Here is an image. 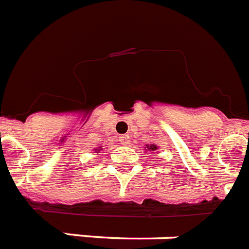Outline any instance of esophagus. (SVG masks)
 <instances>
[{
	"instance_id": "esophagus-1",
	"label": "esophagus",
	"mask_w": 249,
	"mask_h": 249,
	"mask_svg": "<svg viewBox=\"0 0 249 249\" xmlns=\"http://www.w3.org/2000/svg\"><path fill=\"white\" fill-rule=\"evenodd\" d=\"M119 139H120V143L123 145H125V144H129V142H130V137H129V135H120V137H119Z\"/></svg>"
}]
</instances>
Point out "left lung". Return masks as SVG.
<instances>
[{
  "mask_svg": "<svg viewBox=\"0 0 249 249\" xmlns=\"http://www.w3.org/2000/svg\"><path fill=\"white\" fill-rule=\"evenodd\" d=\"M147 148H148V151H156L157 145L156 144H148L147 145Z\"/></svg>",
  "mask_w": 249,
  "mask_h": 249,
  "instance_id": "1",
  "label": "left lung"
}]
</instances>
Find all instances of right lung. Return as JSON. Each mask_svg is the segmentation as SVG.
Wrapping results in <instances>:
<instances>
[{"instance_id":"obj_1","label":"right lung","mask_w":249,"mask_h":249,"mask_svg":"<svg viewBox=\"0 0 249 249\" xmlns=\"http://www.w3.org/2000/svg\"><path fill=\"white\" fill-rule=\"evenodd\" d=\"M100 149H101V147H98V149H97V151H100Z\"/></svg>"}]
</instances>
